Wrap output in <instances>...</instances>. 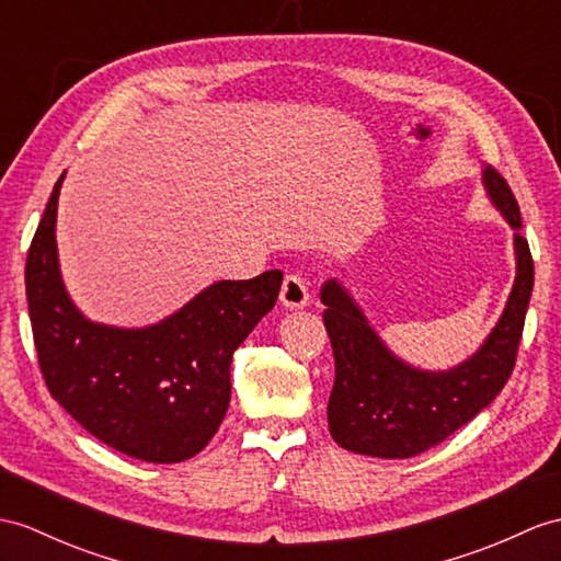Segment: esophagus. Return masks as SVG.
<instances>
[{"label":"esophagus","instance_id":"34e87169","mask_svg":"<svg viewBox=\"0 0 561 561\" xmlns=\"http://www.w3.org/2000/svg\"><path fill=\"white\" fill-rule=\"evenodd\" d=\"M280 302L290 309H302L309 302V285L299 276V273H290L285 276L283 288H280Z\"/></svg>","mask_w":561,"mask_h":561}]
</instances>
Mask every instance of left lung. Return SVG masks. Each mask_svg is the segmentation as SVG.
<instances>
[{
  "label": "left lung",
  "mask_w": 561,
  "mask_h": 561,
  "mask_svg": "<svg viewBox=\"0 0 561 561\" xmlns=\"http://www.w3.org/2000/svg\"><path fill=\"white\" fill-rule=\"evenodd\" d=\"M483 185L514 228L516 278L500 321L467 362L423 371L398 359L343 285L335 278L323 283V323L335 357L328 428L350 453L383 459L426 453L493 402L510 380L533 290V259L507 181L485 167Z\"/></svg>",
  "instance_id": "left-lung-1"
}]
</instances>
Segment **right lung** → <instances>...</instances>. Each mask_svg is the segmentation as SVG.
<instances>
[{
	"label": "right lung",
	"mask_w": 561,
	"mask_h": 561,
	"mask_svg": "<svg viewBox=\"0 0 561 561\" xmlns=\"http://www.w3.org/2000/svg\"><path fill=\"white\" fill-rule=\"evenodd\" d=\"M64 173L25 262L39 371L68 414L118 453L175 463L202 453L230 402V362L273 309L283 273L218 280L147 328L94 323L68 297L57 254Z\"/></svg>",
	"instance_id": "right-lung-1"
}]
</instances>
